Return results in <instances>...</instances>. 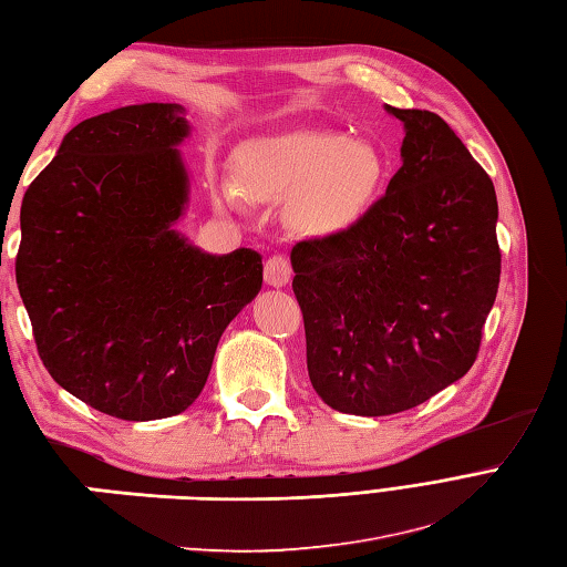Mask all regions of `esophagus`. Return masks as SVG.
<instances>
[{"label": "esophagus", "instance_id": "esophagus-1", "mask_svg": "<svg viewBox=\"0 0 567 567\" xmlns=\"http://www.w3.org/2000/svg\"><path fill=\"white\" fill-rule=\"evenodd\" d=\"M291 261H288V257L284 255H274L267 259V264H264V279H267L269 286H276L281 288L286 286L288 281H291Z\"/></svg>", "mask_w": 567, "mask_h": 567}]
</instances>
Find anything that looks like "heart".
<instances>
[{"label": "heart", "mask_w": 567, "mask_h": 567, "mask_svg": "<svg viewBox=\"0 0 567 567\" xmlns=\"http://www.w3.org/2000/svg\"><path fill=\"white\" fill-rule=\"evenodd\" d=\"M383 182V159L367 143L337 133L296 131L247 147L240 186L257 200L291 204V218L312 235L351 228L373 204ZM235 200L237 188L225 186Z\"/></svg>", "instance_id": "b5f03b06"}]
</instances>
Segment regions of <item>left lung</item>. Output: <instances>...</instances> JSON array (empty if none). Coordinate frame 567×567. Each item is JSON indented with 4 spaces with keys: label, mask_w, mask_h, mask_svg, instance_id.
<instances>
[{
    "label": "left lung",
    "mask_w": 567,
    "mask_h": 567,
    "mask_svg": "<svg viewBox=\"0 0 567 567\" xmlns=\"http://www.w3.org/2000/svg\"><path fill=\"white\" fill-rule=\"evenodd\" d=\"M388 111L405 141L385 196L291 249L310 383L361 417L417 408L468 373L502 264L487 172L442 116Z\"/></svg>",
    "instance_id": "obj_1"
}]
</instances>
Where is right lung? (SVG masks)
I'll return each mask as SVG.
<instances>
[{"instance_id":"add662e5","label":"right lung","mask_w":567,"mask_h":567,"mask_svg":"<svg viewBox=\"0 0 567 567\" xmlns=\"http://www.w3.org/2000/svg\"><path fill=\"white\" fill-rule=\"evenodd\" d=\"M179 104L86 118L21 200L17 284L43 367L111 417L184 412L218 339L261 288V257H213L172 230L188 179Z\"/></svg>"}]
</instances>
